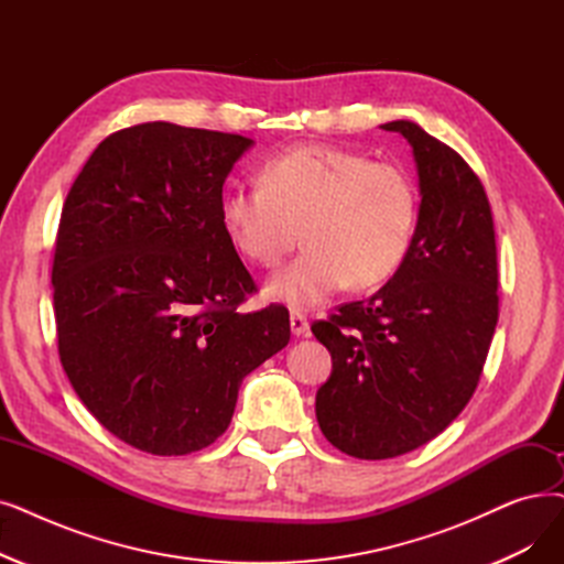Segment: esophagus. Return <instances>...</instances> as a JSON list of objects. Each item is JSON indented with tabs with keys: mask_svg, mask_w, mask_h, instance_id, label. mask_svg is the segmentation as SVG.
Instances as JSON below:
<instances>
[{
	"mask_svg": "<svg viewBox=\"0 0 564 564\" xmlns=\"http://www.w3.org/2000/svg\"><path fill=\"white\" fill-rule=\"evenodd\" d=\"M290 329L295 336H311V327H308V321L302 315V313H292L290 315Z\"/></svg>",
	"mask_w": 564,
	"mask_h": 564,
	"instance_id": "obj_1",
	"label": "esophagus"
}]
</instances>
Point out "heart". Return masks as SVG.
<instances>
[{
    "label": "heart",
    "mask_w": 564,
    "mask_h": 564,
    "mask_svg": "<svg viewBox=\"0 0 564 564\" xmlns=\"http://www.w3.org/2000/svg\"><path fill=\"white\" fill-rule=\"evenodd\" d=\"M221 218L235 249L267 269L281 264L302 235L306 251L264 292L292 308H313L343 288L369 290L397 274L417 230L420 188L399 163L308 144L267 159L260 182L232 184Z\"/></svg>",
    "instance_id": "heart-1"
}]
</instances>
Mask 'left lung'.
<instances>
[{
  "mask_svg": "<svg viewBox=\"0 0 564 564\" xmlns=\"http://www.w3.org/2000/svg\"><path fill=\"white\" fill-rule=\"evenodd\" d=\"M420 177L408 258L373 297L311 327L332 355L315 417L343 454L380 460L443 433L468 405L498 325L491 205L473 167L420 124L397 119Z\"/></svg>",
  "mask_w": 564,
  "mask_h": 564,
  "instance_id": "1",
  "label": "left lung"
}]
</instances>
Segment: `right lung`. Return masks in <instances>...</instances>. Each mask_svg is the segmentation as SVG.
Masks as SVG:
<instances>
[{"instance_id":"obj_1","label":"right lung","mask_w":564,"mask_h":564,"mask_svg":"<svg viewBox=\"0 0 564 564\" xmlns=\"http://www.w3.org/2000/svg\"><path fill=\"white\" fill-rule=\"evenodd\" d=\"M253 140L147 121L108 135L73 182L53 288L64 371L127 445L182 456L224 435L241 380L290 340L224 226V184Z\"/></svg>"}]
</instances>
